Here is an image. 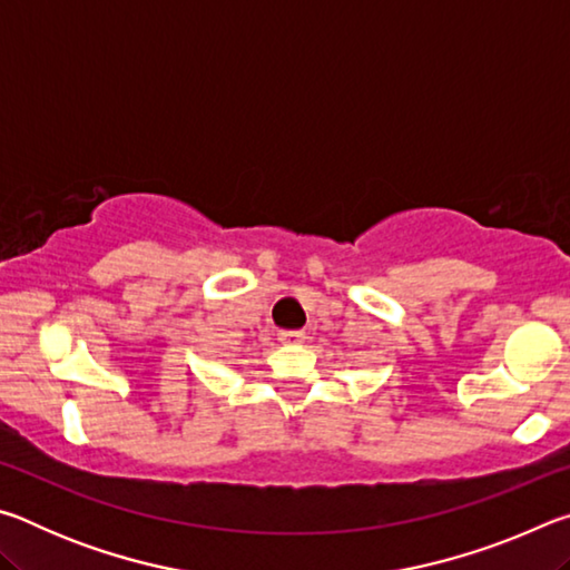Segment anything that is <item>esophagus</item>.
<instances>
[{
    "mask_svg": "<svg viewBox=\"0 0 570 570\" xmlns=\"http://www.w3.org/2000/svg\"><path fill=\"white\" fill-rule=\"evenodd\" d=\"M278 342H282L284 346H296L304 342V332H282L278 334Z\"/></svg>",
    "mask_w": 570,
    "mask_h": 570,
    "instance_id": "1",
    "label": "esophagus"
}]
</instances>
